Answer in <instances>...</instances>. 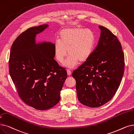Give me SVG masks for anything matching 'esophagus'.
<instances>
[{
  "label": "esophagus",
  "instance_id": "obj_1",
  "mask_svg": "<svg viewBox=\"0 0 134 134\" xmlns=\"http://www.w3.org/2000/svg\"><path fill=\"white\" fill-rule=\"evenodd\" d=\"M67 74L68 75H70L71 74V73H72L71 71L69 70V69H67Z\"/></svg>",
  "mask_w": 134,
  "mask_h": 134
}]
</instances>
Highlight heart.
<instances>
[{
  "mask_svg": "<svg viewBox=\"0 0 134 134\" xmlns=\"http://www.w3.org/2000/svg\"><path fill=\"white\" fill-rule=\"evenodd\" d=\"M59 38V40L54 45L55 58L57 62L62 63L68 53L65 62L67 67L74 68L79 61H87L94 51L95 35L89 29L80 27L67 28L60 32Z\"/></svg>",
  "mask_w": 134,
  "mask_h": 134,
  "instance_id": "heart-1",
  "label": "heart"
}]
</instances>
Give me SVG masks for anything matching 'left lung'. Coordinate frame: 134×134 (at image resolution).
I'll list each match as a JSON object with an SVG mask.
<instances>
[{"label":"left lung","mask_w":134,"mask_h":134,"mask_svg":"<svg viewBox=\"0 0 134 134\" xmlns=\"http://www.w3.org/2000/svg\"><path fill=\"white\" fill-rule=\"evenodd\" d=\"M100 37L89 59L72 73L79 102L91 108L100 107L117 92L124 71V55L117 37L99 26Z\"/></svg>","instance_id":"obj_1"}]
</instances>
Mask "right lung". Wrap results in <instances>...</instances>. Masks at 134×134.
<instances>
[{"label": "right lung", "instance_id": "right-lung-1", "mask_svg": "<svg viewBox=\"0 0 134 134\" xmlns=\"http://www.w3.org/2000/svg\"><path fill=\"white\" fill-rule=\"evenodd\" d=\"M48 27H33L22 33L11 46L9 57V73L19 96L38 110L50 109L60 101L67 77L54 59V44L36 43L37 34Z\"/></svg>", "mask_w": 134, "mask_h": 134}]
</instances>
